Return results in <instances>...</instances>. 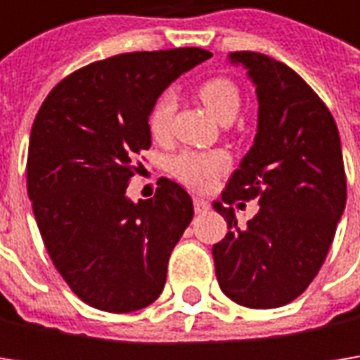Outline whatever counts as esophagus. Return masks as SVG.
Returning <instances> with one entry per match:
<instances>
[{
	"label": "esophagus",
	"mask_w": 360,
	"mask_h": 360,
	"mask_svg": "<svg viewBox=\"0 0 360 360\" xmlns=\"http://www.w3.org/2000/svg\"><path fill=\"white\" fill-rule=\"evenodd\" d=\"M194 210L202 214V212H208L210 210V202L204 200V198H194Z\"/></svg>",
	"instance_id": "obj_1"
}]
</instances>
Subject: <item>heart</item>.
<instances>
[{
    "label": "heart",
    "mask_w": 360,
    "mask_h": 360,
    "mask_svg": "<svg viewBox=\"0 0 360 360\" xmlns=\"http://www.w3.org/2000/svg\"><path fill=\"white\" fill-rule=\"evenodd\" d=\"M198 98L208 112L218 122L226 124L236 118L240 110V91L229 77L206 79L198 88ZM176 98L170 91H164L154 102L148 116V130L152 138L164 140L170 134ZM230 160L224 152H182L172 160L174 176L192 190H208L216 178L229 168Z\"/></svg>",
    "instance_id": "b5f03b06"
}]
</instances>
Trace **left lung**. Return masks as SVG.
<instances>
[{"instance_id": "left-lung-1", "label": "left lung", "mask_w": 360, "mask_h": 360, "mask_svg": "<svg viewBox=\"0 0 360 360\" xmlns=\"http://www.w3.org/2000/svg\"><path fill=\"white\" fill-rule=\"evenodd\" d=\"M229 60L244 65L256 86L258 126L222 200L212 204L229 222V234L212 246L216 278L242 307L276 309L307 290L335 238L347 202L339 130L288 65L256 51ZM252 198L261 210L242 229L226 204Z\"/></svg>"}]
</instances>
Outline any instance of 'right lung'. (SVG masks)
<instances>
[{
	"label": "right lung",
	"mask_w": 360,
	"mask_h": 360,
	"mask_svg": "<svg viewBox=\"0 0 360 360\" xmlns=\"http://www.w3.org/2000/svg\"><path fill=\"white\" fill-rule=\"evenodd\" d=\"M212 53L200 48L131 51L62 79L30 136L27 194L53 266L86 304L140 311L166 284L168 258L194 216L168 178L150 200L126 188L152 146L148 116L176 77Z\"/></svg>",
	"instance_id": "add662e5"
}]
</instances>
